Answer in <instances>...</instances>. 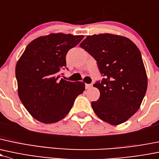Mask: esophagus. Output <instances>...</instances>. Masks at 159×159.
<instances>
[{"instance_id":"1","label":"esophagus","mask_w":159,"mask_h":159,"mask_svg":"<svg viewBox=\"0 0 159 159\" xmlns=\"http://www.w3.org/2000/svg\"><path fill=\"white\" fill-rule=\"evenodd\" d=\"M92 88V84H85V88L86 89H90V88Z\"/></svg>"}]
</instances>
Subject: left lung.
Segmentation results:
<instances>
[{"mask_svg":"<svg viewBox=\"0 0 159 159\" xmlns=\"http://www.w3.org/2000/svg\"><path fill=\"white\" fill-rule=\"evenodd\" d=\"M80 46L95 58L104 76L93 84L101 93L91 102L93 111L113 126L124 123L139 109L148 86L139 49L128 38L110 33L88 36Z\"/></svg>","mask_w":159,"mask_h":159,"instance_id":"left-lung-1","label":"left lung"}]
</instances>
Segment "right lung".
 Listing matches in <instances>:
<instances>
[{
  "label": "right lung",
  "mask_w": 159,
  "mask_h": 159,
  "mask_svg": "<svg viewBox=\"0 0 159 159\" xmlns=\"http://www.w3.org/2000/svg\"><path fill=\"white\" fill-rule=\"evenodd\" d=\"M84 38L62 33H50L30 42L16 62L18 95L34 119L43 123L62 120L83 93L81 81H68L59 71L66 67L68 50Z\"/></svg>",
  "instance_id": "obj_1"
}]
</instances>
